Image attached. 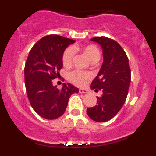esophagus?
<instances>
[{
	"mask_svg": "<svg viewBox=\"0 0 156 156\" xmlns=\"http://www.w3.org/2000/svg\"><path fill=\"white\" fill-rule=\"evenodd\" d=\"M79 93H80V94H87V93H88V90L85 89H80Z\"/></svg>",
	"mask_w": 156,
	"mask_h": 156,
	"instance_id": "obj_1",
	"label": "esophagus"
}]
</instances>
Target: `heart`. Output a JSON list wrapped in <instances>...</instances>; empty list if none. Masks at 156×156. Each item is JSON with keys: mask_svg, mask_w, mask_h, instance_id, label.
I'll return each instance as SVG.
<instances>
[{"mask_svg": "<svg viewBox=\"0 0 156 156\" xmlns=\"http://www.w3.org/2000/svg\"><path fill=\"white\" fill-rule=\"evenodd\" d=\"M83 53H85L86 55L88 57V58L91 62L94 60H99L101 57V53L98 48L94 45H87L83 47ZM75 51L74 48L69 47L65 51H64L63 58V64L65 67H69L71 65L73 62V56H74ZM91 78V75L87 72L80 70H75L73 72L70 73L69 75V79L74 83L75 85L77 86H83L86 83L87 80Z\"/></svg>", "mask_w": 156, "mask_h": 156, "instance_id": "obj_1", "label": "heart"}]
</instances>
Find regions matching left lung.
<instances>
[{
    "label": "left lung",
    "instance_id": "8db88e82",
    "mask_svg": "<svg viewBox=\"0 0 156 156\" xmlns=\"http://www.w3.org/2000/svg\"><path fill=\"white\" fill-rule=\"evenodd\" d=\"M99 44L103 50L101 68L91 84V89L101 90L98 105L87 108L92 120L104 122L112 119L126 101L130 83V69L128 56L116 41L105 37L90 39Z\"/></svg>",
    "mask_w": 156,
    "mask_h": 156
}]
</instances>
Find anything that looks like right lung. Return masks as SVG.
<instances>
[{
  "label": "right lung",
  "mask_w": 156,
  "mask_h": 156,
  "mask_svg": "<svg viewBox=\"0 0 156 156\" xmlns=\"http://www.w3.org/2000/svg\"><path fill=\"white\" fill-rule=\"evenodd\" d=\"M76 42L58 35H48L39 39L29 52L25 66V83L32 108L44 119H55L65 112L69 98L79 89L71 83L62 89L53 85L63 67L64 52Z\"/></svg>",
  "instance_id": "obj_1"
}]
</instances>
